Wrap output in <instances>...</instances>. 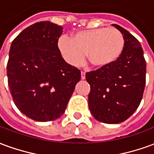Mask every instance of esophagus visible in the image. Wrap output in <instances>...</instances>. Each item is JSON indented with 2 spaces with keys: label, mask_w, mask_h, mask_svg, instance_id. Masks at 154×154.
Segmentation results:
<instances>
[{
  "label": "esophagus",
  "mask_w": 154,
  "mask_h": 154,
  "mask_svg": "<svg viewBox=\"0 0 154 154\" xmlns=\"http://www.w3.org/2000/svg\"><path fill=\"white\" fill-rule=\"evenodd\" d=\"M81 77H82V80H84V79L86 78V72H82H82H81Z\"/></svg>",
  "instance_id": "obj_1"
}]
</instances>
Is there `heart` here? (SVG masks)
Wrapping results in <instances>:
<instances>
[{
	"mask_svg": "<svg viewBox=\"0 0 154 154\" xmlns=\"http://www.w3.org/2000/svg\"><path fill=\"white\" fill-rule=\"evenodd\" d=\"M125 46L124 35L116 28L93 29L76 33L72 39L62 36L57 47L68 63L77 66L83 61L85 54L93 67H106L119 59Z\"/></svg>",
	"mask_w": 154,
	"mask_h": 154,
	"instance_id": "b5f03b06",
	"label": "heart"
}]
</instances>
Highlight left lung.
Listing matches in <instances>:
<instances>
[{
  "label": "left lung",
  "instance_id": "8db88e82",
  "mask_svg": "<svg viewBox=\"0 0 154 154\" xmlns=\"http://www.w3.org/2000/svg\"><path fill=\"white\" fill-rule=\"evenodd\" d=\"M125 46L116 63L86 73L90 84L88 105L94 118L106 124H119L139 107L146 83V61L137 38L119 25Z\"/></svg>",
  "mask_w": 154,
  "mask_h": 154
}]
</instances>
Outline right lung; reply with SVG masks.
<instances>
[{"mask_svg":"<svg viewBox=\"0 0 154 154\" xmlns=\"http://www.w3.org/2000/svg\"><path fill=\"white\" fill-rule=\"evenodd\" d=\"M63 27L37 22L12 41L7 77L14 103L30 119L46 122L65 112L81 71L62 57L57 42Z\"/></svg>","mask_w":154,"mask_h":154,"instance_id":"1","label":"right lung"}]
</instances>
